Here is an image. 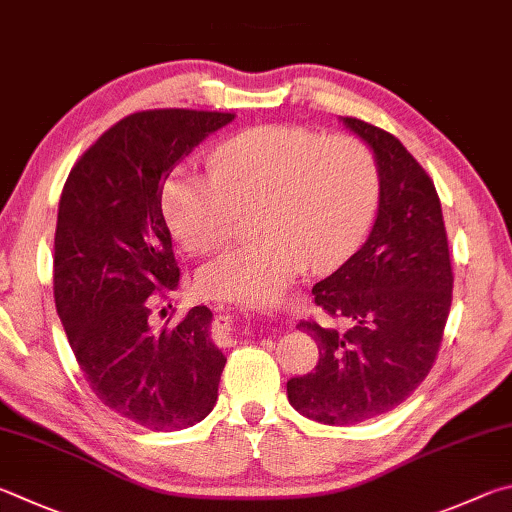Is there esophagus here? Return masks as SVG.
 Masks as SVG:
<instances>
[{
    "instance_id": "obj_1",
    "label": "esophagus",
    "mask_w": 512,
    "mask_h": 512,
    "mask_svg": "<svg viewBox=\"0 0 512 512\" xmlns=\"http://www.w3.org/2000/svg\"><path fill=\"white\" fill-rule=\"evenodd\" d=\"M220 321H222V326L227 328V333H229V330H231V319L229 317H220Z\"/></svg>"
}]
</instances>
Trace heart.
Masks as SVG:
<instances>
[{"label":"heart","mask_w":512,"mask_h":512,"mask_svg":"<svg viewBox=\"0 0 512 512\" xmlns=\"http://www.w3.org/2000/svg\"><path fill=\"white\" fill-rule=\"evenodd\" d=\"M380 175L373 152L351 134L301 125H258L222 141L209 175L177 168L161 188L175 240L211 254L256 213L263 240L224 251L197 276L202 294L233 303H274L306 270H333L373 220Z\"/></svg>","instance_id":"heart-1"}]
</instances>
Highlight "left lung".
Segmentation results:
<instances>
[{
    "mask_svg": "<svg viewBox=\"0 0 512 512\" xmlns=\"http://www.w3.org/2000/svg\"><path fill=\"white\" fill-rule=\"evenodd\" d=\"M373 150L378 218L364 245L312 294L346 328L301 321L315 371L288 380L290 405L324 425H357L405 402L432 371L452 306V263L441 200L409 150L375 125L344 116Z\"/></svg>",
    "mask_w": 512,
    "mask_h": 512,
    "instance_id": "left-lung-1",
    "label": "left lung"
}]
</instances>
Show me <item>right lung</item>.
Instances as JSON below:
<instances>
[{
    "label": "right lung",
    "instance_id": "1",
    "mask_svg": "<svg viewBox=\"0 0 512 512\" xmlns=\"http://www.w3.org/2000/svg\"><path fill=\"white\" fill-rule=\"evenodd\" d=\"M233 116L175 107L125 116L76 161L60 195L53 297L71 351L105 407L157 432L209 416L227 362L206 306L152 326V308L179 283L161 188Z\"/></svg>",
    "mask_w": 512,
    "mask_h": 512
}]
</instances>
